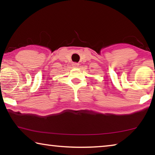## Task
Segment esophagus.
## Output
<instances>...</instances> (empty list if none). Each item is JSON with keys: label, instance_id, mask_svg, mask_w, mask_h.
Masks as SVG:
<instances>
[{"label": "esophagus", "instance_id": "esophagus-1", "mask_svg": "<svg viewBox=\"0 0 155 155\" xmlns=\"http://www.w3.org/2000/svg\"><path fill=\"white\" fill-rule=\"evenodd\" d=\"M78 65H79V64H78V63H72V66L74 67V68H77L78 67Z\"/></svg>", "mask_w": 155, "mask_h": 155}]
</instances>
